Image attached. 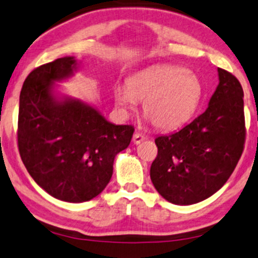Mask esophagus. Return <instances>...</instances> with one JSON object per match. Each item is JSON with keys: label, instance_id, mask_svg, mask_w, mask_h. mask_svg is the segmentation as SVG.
Wrapping results in <instances>:
<instances>
[{"label": "esophagus", "instance_id": "34e87169", "mask_svg": "<svg viewBox=\"0 0 258 258\" xmlns=\"http://www.w3.org/2000/svg\"><path fill=\"white\" fill-rule=\"evenodd\" d=\"M145 139V136H143L142 133H138V132H136L135 135H133V143H135V144H139V143H142L143 141H144Z\"/></svg>", "mask_w": 258, "mask_h": 258}]
</instances>
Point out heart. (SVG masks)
Returning <instances> with one entry per match:
<instances>
[{"mask_svg": "<svg viewBox=\"0 0 258 258\" xmlns=\"http://www.w3.org/2000/svg\"><path fill=\"white\" fill-rule=\"evenodd\" d=\"M114 102L128 114L143 101V111L160 130H172L186 122L197 109L202 83L196 73L179 66H156L127 79L126 88L116 86Z\"/></svg>", "mask_w": 258, "mask_h": 258, "instance_id": "1", "label": "heart"}]
</instances>
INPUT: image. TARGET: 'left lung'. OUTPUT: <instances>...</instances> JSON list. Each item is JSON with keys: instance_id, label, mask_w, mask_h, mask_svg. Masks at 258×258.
<instances>
[{"instance_id": "left-lung-1", "label": "left lung", "mask_w": 258, "mask_h": 258, "mask_svg": "<svg viewBox=\"0 0 258 258\" xmlns=\"http://www.w3.org/2000/svg\"><path fill=\"white\" fill-rule=\"evenodd\" d=\"M219 85L208 108L178 132L155 139L159 153L150 178L164 200L198 203L226 184L243 154L244 92L239 80L218 68Z\"/></svg>"}]
</instances>
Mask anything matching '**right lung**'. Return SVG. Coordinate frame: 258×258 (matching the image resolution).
Here are the masks:
<instances>
[{"instance_id": "right-lung-1", "label": "right lung", "mask_w": 258, "mask_h": 258, "mask_svg": "<svg viewBox=\"0 0 258 258\" xmlns=\"http://www.w3.org/2000/svg\"><path fill=\"white\" fill-rule=\"evenodd\" d=\"M79 61L64 56L29 74L20 92L18 147L32 179L70 203L92 200L113 175L114 159L135 128L108 121L94 105L58 95L56 84L74 76Z\"/></svg>"}]
</instances>
